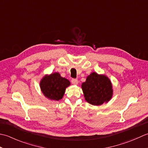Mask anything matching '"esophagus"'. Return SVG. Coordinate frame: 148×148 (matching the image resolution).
I'll return each instance as SVG.
<instances>
[{
	"mask_svg": "<svg viewBox=\"0 0 148 148\" xmlns=\"http://www.w3.org/2000/svg\"><path fill=\"white\" fill-rule=\"evenodd\" d=\"M78 80L77 79H75V78H73V79L71 80V83L74 84V85H77L78 84Z\"/></svg>",
	"mask_w": 148,
	"mask_h": 148,
	"instance_id": "34e87169",
	"label": "esophagus"
}]
</instances>
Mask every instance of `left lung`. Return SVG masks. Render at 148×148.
<instances>
[{
    "label": "left lung",
    "mask_w": 148,
    "mask_h": 148,
    "mask_svg": "<svg viewBox=\"0 0 148 148\" xmlns=\"http://www.w3.org/2000/svg\"><path fill=\"white\" fill-rule=\"evenodd\" d=\"M82 89L86 100L93 105H101L112 98V85L105 75L92 72L87 76L82 84Z\"/></svg>",
    "instance_id": "1"
}]
</instances>
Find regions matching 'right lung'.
<instances>
[{"label": "right lung", "instance_id": "obj_1", "mask_svg": "<svg viewBox=\"0 0 148 148\" xmlns=\"http://www.w3.org/2000/svg\"><path fill=\"white\" fill-rule=\"evenodd\" d=\"M40 84L41 91L45 97L51 100L59 101L62 98L66 88L70 85V82L56 72L45 75Z\"/></svg>", "mask_w": 148, "mask_h": 148}]
</instances>
